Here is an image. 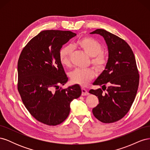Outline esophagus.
I'll return each instance as SVG.
<instances>
[{
	"label": "esophagus",
	"mask_w": 150,
	"mask_h": 150,
	"mask_svg": "<svg viewBox=\"0 0 150 150\" xmlns=\"http://www.w3.org/2000/svg\"><path fill=\"white\" fill-rule=\"evenodd\" d=\"M82 95L83 96H87V95L89 94V93L87 90L84 88H82Z\"/></svg>",
	"instance_id": "34e87169"
}]
</instances>
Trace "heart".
I'll use <instances>...</instances> for the list:
<instances>
[{
	"mask_svg": "<svg viewBox=\"0 0 150 150\" xmlns=\"http://www.w3.org/2000/svg\"><path fill=\"white\" fill-rule=\"evenodd\" d=\"M74 46L83 49L91 58V62L94 67L98 71H103L107 65L108 59L103 53V47L101 43L92 38L85 37L79 39ZM72 48L69 46L61 47L59 53V58L64 66H69ZM95 76L93 69H76L70 73V79L74 84L80 86H86L91 81Z\"/></svg>",
	"mask_w": 150,
	"mask_h": 150,
	"instance_id": "b5f03b06",
	"label": "heart"
}]
</instances>
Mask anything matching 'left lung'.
I'll use <instances>...</instances> for the list:
<instances>
[{"mask_svg":"<svg viewBox=\"0 0 150 150\" xmlns=\"http://www.w3.org/2000/svg\"><path fill=\"white\" fill-rule=\"evenodd\" d=\"M91 34L102 35L109 51L105 69L93 83L101 86L103 89L89 91L99 99L93 113L101 122L111 123L122 118L129 111L137 93L139 74L134 53L125 40L101 29Z\"/></svg>","mask_w":150,"mask_h":150,"instance_id":"left-lung-1","label":"left lung"}]
</instances>
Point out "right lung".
<instances>
[{
	"mask_svg": "<svg viewBox=\"0 0 150 150\" xmlns=\"http://www.w3.org/2000/svg\"><path fill=\"white\" fill-rule=\"evenodd\" d=\"M76 35L67 30L41 31L26 44L18 60L17 89L22 101L30 114L45 125L62 123L69 114L71 102L82 93L78 84L59 89L68 80L59 53Z\"/></svg>",
	"mask_w": 150,
	"mask_h": 150,
	"instance_id": "1",
	"label": "right lung"
}]
</instances>
